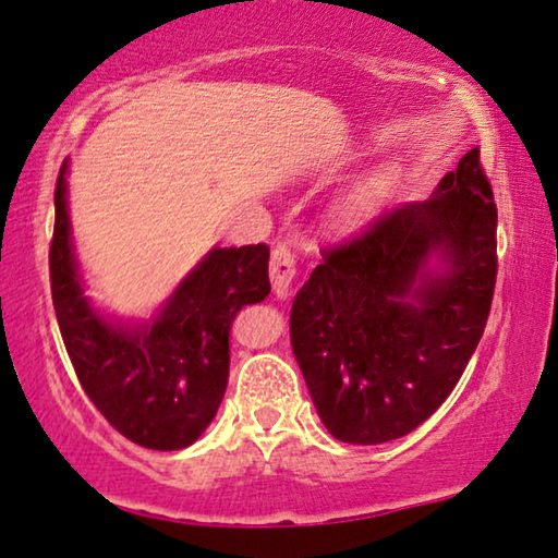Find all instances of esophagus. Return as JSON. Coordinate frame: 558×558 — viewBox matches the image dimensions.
<instances>
[{
  "instance_id": "34e87169",
  "label": "esophagus",
  "mask_w": 558,
  "mask_h": 558,
  "mask_svg": "<svg viewBox=\"0 0 558 558\" xmlns=\"http://www.w3.org/2000/svg\"><path fill=\"white\" fill-rule=\"evenodd\" d=\"M298 272V255L290 245H278L270 255V282L278 298H288Z\"/></svg>"
}]
</instances>
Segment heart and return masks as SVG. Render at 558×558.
Wrapping results in <instances>:
<instances>
[{"label":"heart","mask_w":558,"mask_h":558,"mask_svg":"<svg viewBox=\"0 0 558 558\" xmlns=\"http://www.w3.org/2000/svg\"><path fill=\"white\" fill-rule=\"evenodd\" d=\"M385 193V181L383 179H375L362 185L357 191V196L352 198L348 206L340 210V223L348 226V228H355L362 226L365 220L375 214L379 198H383Z\"/></svg>","instance_id":"1"}]
</instances>
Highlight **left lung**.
Segmentation results:
<instances>
[{"mask_svg": "<svg viewBox=\"0 0 558 558\" xmlns=\"http://www.w3.org/2000/svg\"><path fill=\"white\" fill-rule=\"evenodd\" d=\"M323 255L290 313L295 360L335 439L383 445L447 400L492 311L497 206L480 148L429 201L385 210Z\"/></svg>", "mask_w": 558, "mask_h": 558, "instance_id": "left-lung-1", "label": "left lung"}]
</instances>
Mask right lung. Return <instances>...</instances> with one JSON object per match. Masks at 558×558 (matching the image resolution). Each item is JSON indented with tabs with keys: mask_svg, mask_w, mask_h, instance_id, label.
Masks as SVG:
<instances>
[{
	"mask_svg": "<svg viewBox=\"0 0 558 558\" xmlns=\"http://www.w3.org/2000/svg\"><path fill=\"white\" fill-rule=\"evenodd\" d=\"M64 173L66 161L54 191L49 278L78 383L106 422L134 445L161 452L189 447L223 400L235 315L270 293V247H214L151 323L111 325L88 305L78 282Z\"/></svg>",
	"mask_w": 558,
	"mask_h": 558,
	"instance_id": "right-lung-1",
	"label": "right lung"
}]
</instances>
